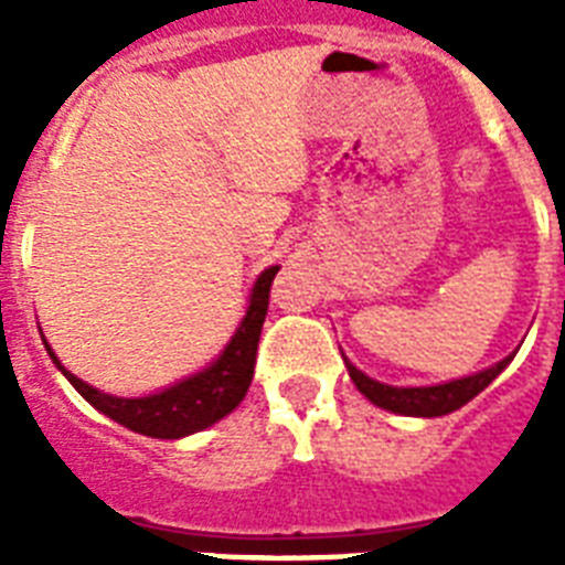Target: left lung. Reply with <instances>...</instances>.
I'll return each instance as SVG.
<instances>
[{
	"mask_svg": "<svg viewBox=\"0 0 565 565\" xmlns=\"http://www.w3.org/2000/svg\"><path fill=\"white\" fill-rule=\"evenodd\" d=\"M513 361V354L504 358L501 363L490 366V370L475 372L469 377H457V381H448V384H434V386H390L381 384L375 377L363 375L358 366L345 361L349 366V375H352L354 386L361 390L372 404L384 407V411L402 413V416H446V413L463 407L466 402H472L475 395L487 390V386L495 381V377L504 372V366Z\"/></svg>",
	"mask_w": 565,
	"mask_h": 565,
	"instance_id": "obj_1",
	"label": "left lung"
}]
</instances>
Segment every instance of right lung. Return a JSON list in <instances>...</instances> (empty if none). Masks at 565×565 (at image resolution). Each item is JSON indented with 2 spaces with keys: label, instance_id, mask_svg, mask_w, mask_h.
<instances>
[{
  "label": "right lung",
  "instance_id": "1",
  "mask_svg": "<svg viewBox=\"0 0 565 565\" xmlns=\"http://www.w3.org/2000/svg\"><path fill=\"white\" fill-rule=\"evenodd\" d=\"M278 273V266H269L257 275L252 296H248V310L228 345L222 354L207 366V370L195 372L184 377L179 384L167 386L163 393L143 395V398H119V395L99 393L96 386L84 384L82 377L66 372L55 352L49 349V358L55 366L66 375V381L84 395V402L105 416H110L128 430L146 434L154 439H179L195 434V430L211 428L213 422L228 416L248 393L252 375H255V358H257V340H260V328H264L266 310H269V287Z\"/></svg>",
  "mask_w": 565,
  "mask_h": 565
}]
</instances>
